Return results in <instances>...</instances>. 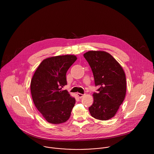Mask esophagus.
I'll list each match as a JSON object with an SVG mask.
<instances>
[{
    "mask_svg": "<svg viewBox=\"0 0 154 154\" xmlns=\"http://www.w3.org/2000/svg\"><path fill=\"white\" fill-rule=\"evenodd\" d=\"M77 95H78V97H79V98H82V97H84V94H81V93H77Z\"/></svg>",
    "mask_w": 154,
    "mask_h": 154,
    "instance_id": "esophagus-1",
    "label": "esophagus"
}]
</instances>
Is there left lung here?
Instances as JSON below:
<instances>
[{
    "mask_svg": "<svg viewBox=\"0 0 154 154\" xmlns=\"http://www.w3.org/2000/svg\"><path fill=\"white\" fill-rule=\"evenodd\" d=\"M93 73L98 93L94 92V103L89 111L96 119L113 117L126 95V80L120 65L109 53L89 51L84 54Z\"/></svg>",
    "mask_w": 154,
    "mask_h": 154,
    "instance_id": "8db88e82",
    "label": "left lung"
}]
</instances>
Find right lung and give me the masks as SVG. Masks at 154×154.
<instances>
[{"label": "right lung", "mask_w": 154, "mask_h": 154, "mask_svg": "<svg viewBox=\"0 0 154 154\" xmlns=\"http://www.w3.org/2000/svg\"><path fill=\"white\" fill-rule=\"evenodd\" d=\"M76 59L73 55L45 59L32 76L31 92L33 102L50 123H64L70 116L75 99L62 89L67 85L66 72Z\"/></svg>", "instance_id": "right-lung-1"}]
</instances>
